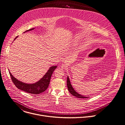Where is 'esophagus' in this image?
Instances as JSON below:
<instances>
[{"label":"esophagus","mask_w":125,"mask_h":125,"mask_svg":"<svg viewBox=\"0 0 125 125\" xmlns=\"http://www.w3.org/2000/svg\"><path fill=\"white\" fill-rule=\"evenodd\" d=\"M61 67L62 68V69H66V68H67L68 67H67V65L66 64L63 63V64H61Z\"/></svg>","instance_id":"obj_1"}]
</instances>
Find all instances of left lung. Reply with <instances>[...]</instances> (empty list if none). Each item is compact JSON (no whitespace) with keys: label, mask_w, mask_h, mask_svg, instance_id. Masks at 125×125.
<instances>
[{"label":"left lung","mask_w":125,"mask_h":125,"mask_svg":"<svg viewBox=\"0 0 125 125\" xmlns=\"http://www.w3.org/2000/svg\"><path fill=\"white\" fill-rule=\"evenodd\" d=\"M67 88L68 89L69 92L74 96H75L77 98H89V97H86L84 96H82L81 95H80V94H79L78 93H77L76 91L74 89V88H73L70 81L69 78L68 77V76L67 77Z\"/></svg>","instance_id":"left-lung-1"}]
</instances>
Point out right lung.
I'll list each match as a JSON object with an SVG mask.
<instances>
[{
	"mask_svg": "<svg viewBox=\"0 0 125 125\" xmlns=\"http://www.w3.org/2000/svg\"><path fill=\"white\" fill-rule=\"evenodd\" d=\"M33 29H34V28H33L27 30L24 32L32 30ZM17 37H18V36H17L14 39V40H15ZM57 67V66H53L50 67L46 73L44 75V76L40 80L33 84L25 83L18 80L16 78L13 77V76L11 74L10 71H9V72L11 76V80H12L14 84L18 89L28 93H31L32 94H39L44 92L45 91H46V90L48 87L51 76Z\"/></svg>",
	"mask_w": 125,
	"mask_h": 125,
	"instance_id": "obj_1",
	"label": "right lung"
}]
</instances>
